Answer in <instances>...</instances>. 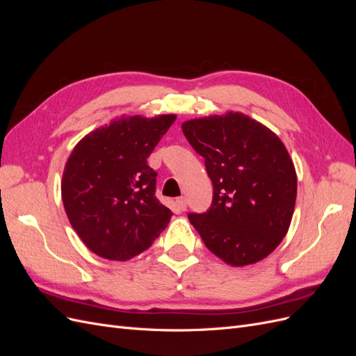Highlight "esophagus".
<instances>
[{
	"mask_svg": "<svg viewBox=\"0 0 356 356\" xmlns=\"http://www.w3.org/2000/svg\"><path fill=\"white\" fill-rule=\"evenodd\" d=\"M175 203H177V207H178L179 211H186L187 209V200H186V197H178Z\"/></svg>",
	"mask_w": 356,
	"mask_h": 356,
	"instance_id": "obj_1",
	"label": "esophagus"
}]
</instances>
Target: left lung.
Instances as JSON below:
<instances>
[{
  "instance_id": "8db88e82",
  "label": "left lung",
  "mask_w": 356,
  "mask_h": 356,
  "mask_svg": "<svg viewBox=\"0 0 356 356\" xmlns=\"http://www.w3.org/2000/svg\"><path fill=\"white\" fill-rule=\"evenodd\" d=\"M213 186L208 212L188 220L208 250L233 267L270 255L288 233L297 174L288 149L263 123L238 111L181 124Z\"/></svg>"
}]
</instances>
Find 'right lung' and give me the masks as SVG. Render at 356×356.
<instances>
[{
	"label": "right lung",
	"instance_id": "right-lung-1",
	"mask_svg": "<svg viewBox=\"0 0 356 356\" xmlns=\"http://www.w3.org/2000/svg\"><path fill=\"white\" fill-rule=\"evenodd\" d=\"M175 118L120 115L74 147L62 175V202L93 254L127 261L168 227L172 211L154 196L157 174L147 159Z\"/></svg>",
	"mask_w": 356,
	"mask_h": 356
}]
</instances>
